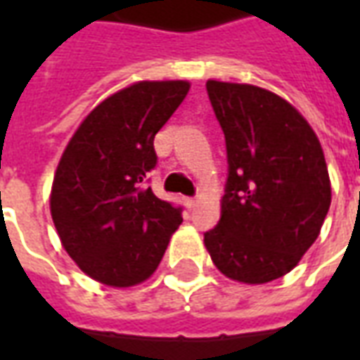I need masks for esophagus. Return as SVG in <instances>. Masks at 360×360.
Returning a JSON list of instances; mask_svg holds the SVG:
<instances>
[{
    "instance_id": "1",
    "label": "esophagus",
    "mask_w": 360,
    "mask_h": 360,
    "mask_svg": "<svg viewBox=\"0 0 360 360\" xmlns=\"http://www.w3.org/2000/svg\"><path fill=\"white\" fill-rule=\"evenodd\" d=\"M185 204H187L188 210H193L196 204H198V200H196V198H185Z\"/></svg>"
}]
</instances>
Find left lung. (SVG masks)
Listing matches in <instances>:
<instances>
[{
  "mask_svg": "<svg viewBox=\"0 0 360 360\" xmlns=\"http://www.w3.org/2000/svg\"><path fill=\"white\" fill-rule=\"evenodd\" d=\"M206 90L226 134L229 177L204 245L226 278L268 283L293 270L320 235L332 202L324 150L285 98L212 79Z\"/></svg>",
  "mask_w": 360,
  "mask_h": 360,
  "instance_id": "1",
  "label": "left lung"
}]
</instances>
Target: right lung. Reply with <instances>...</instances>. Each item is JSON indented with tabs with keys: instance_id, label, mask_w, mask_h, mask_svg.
Here are the masks:
<instances>
[{
	"instance_id": "obj_1",
	"label": "right lung",
	"mask_w": 360,
	"mask_h": 360,
	"mask_svg": "<svg viewBox=\"0 0 360 360\" xmlns=\"http://www.w3.org/2000/svg\"><path fill=\"white\" fill-rule=\"evenodd\" d=\"M188 89V81L129 84L82 119L61 154L51 219L75 264L103 285L146 281L183 221L144 181L158 160L154 136Z\"/></svg>"
}]
</instances>
